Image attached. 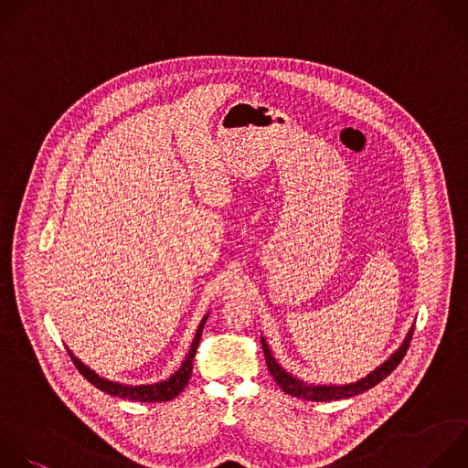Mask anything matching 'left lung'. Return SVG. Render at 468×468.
<instances>
[{"label": "left lung", "instance_id": "8db88e82", "mask_svg": "<svg viewBox=\"0 0 468 468\" xmlns=\"http://www.w3.org/2000/svg\"><path fill=\"white\" fill-rule=\"evenodd\" d=\"M411 335H413V327L408 331L402 346L384 362L380 364L375 371H371L369 375H366L364 378L356 380V382H351V384H344V386H336V384H307L296 377H292L291 373H287L278 362L276 358L272 356L271 349H269V344L265 342V338L261 336V346H263V353H265V362H267V367L272 375V378L276 380V384L289 395L292 397H298V399H305V400H314V402H324V400H338V399H349L353 395H358V393H364L367 391L369 388L377 386L380 380H384L402 360V356L406 355L408 351V346H410V340H411Z\"/></svg>", "mask_w": 468, "mask_h": 468}]
</instances>
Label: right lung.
<instances>
[{
	"label": "right lung",
	"instance_id": "right-lung-1",
	"mask_svg": "<svg viewBox=\"0 0 468 468\" xmlns=\"http://www.w3.org/2000/svg\"><path fill=\"white\" fill-rule=\"evenodd\" d=\"M208 314L203 316L197 331H196V336L192 340V346L188 349V355L186 358L183 360L181 367L166 380H161V382H155V384H141V386H130V384H121V382H113V380H108L104 377H99L93 369H90L86 364H82L71 351H69V356L73 360V364L77 366V369L95 386L99 388L101 391L108 393V395H113V397H121V399H128V400H139V402H165V400H172L174 397H177L185 386L188 384L190 380V375H192V360L196 356V351H197V346H199V338H201V333H203V327H205V322H207Z\"/></svg>",
	"mask_w": 468,
	"mask_h": 468
}]
</instances>
